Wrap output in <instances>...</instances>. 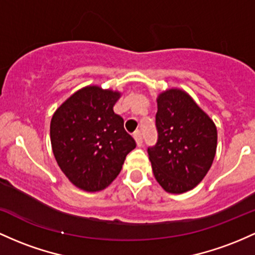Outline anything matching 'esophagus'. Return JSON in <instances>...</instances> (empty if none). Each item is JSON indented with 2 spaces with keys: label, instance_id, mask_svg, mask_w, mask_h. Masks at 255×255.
I'll list each match as a JSON object with an SVG mask.
<instances>
[{
  "label": "esophagus",
  "instance_id": "1",
  "mask_svg": "<svg viewBox=\"0 0 255 255\" xmlns=\"http://www.w3.org/2000/svg\"><path fill=\"white\" fill-rule=\"evenodd\" d=\"M134 139H135V142L138 146H141L142 145V136H141V133L140 132H135L134 133Z\"/></svg>",
  "mask_w": 255,
  "mask_h": 255
}]
</instances>
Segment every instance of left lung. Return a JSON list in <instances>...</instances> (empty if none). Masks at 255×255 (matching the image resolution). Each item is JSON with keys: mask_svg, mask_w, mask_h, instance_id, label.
Masks as SVG:
<instances>
[{"mask_svg": "<svg viewBox=\"0 0 255 255\" xmlns=\"http://www.w3.org/2000/svg\"><path fill=\"white\" fill-rule=\"evenodd\" d=\"M157 142L149 159L158 184L183 194L202 181L217 151V127L185 91L167 89L157 97Z\"/></svg>", "mask_w": 255, "mask_h": 255, "instance_id": "8db88e82", "label": "left lung"}]
</instances>
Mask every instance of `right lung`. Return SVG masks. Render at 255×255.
<instances>
[{
    "instance_id": "obj_1",
    "label": "right lung",
    "mask_w": 255,
    "mask_h": 255,
    "mask_svg": "<svg viewBox=\"0 0 255 255\" xmlns=\"http://www.w3.org/2000/svg\"><path fill=\"white\" fill-rule=\"evenodd\" d=\"M121 93L99 86L75 92L50 121V142L58 166L85 191L104 190L116 179L126 156L136 146L114 113Z\"/></svg>"
}]
</instances>
